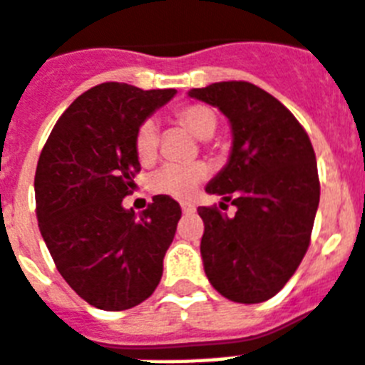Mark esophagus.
Masks as SVG:
<instances>
[{
    "instance_id": "esophagus-1",
    "label": "esophagus",
    "mask_w": 365,
    "mask_h": 365,
    "mask_svg": "<svg viewBox=\"0 0 365 365\" xmlns=\"http://www.w3.org/2000/svg\"><path fill=\"white\" fill-rule=\"evenodd\" d=\"M180 207H182L183 214H193L195 210H197L193 202H189V201H182V202H180Z\"/></svg>"
}]
</instances>
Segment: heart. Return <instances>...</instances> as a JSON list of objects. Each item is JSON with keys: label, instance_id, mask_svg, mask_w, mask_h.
I'll use <instances>...</instances> for the list:
<instances>
[{"label": "heart", "instance_id": "heart-1", "mask_svg": "<svg viewBox=\"0 0 365 365\" xmlns=\"http://www.w3.org/2000/svg\"><path fill=\"white\" fill-rule=\"evenodd\" d=\"M174 120L193 133L195 138H212L218 128V116L212 108L201 103L183 105L174 113ZM158 149V130L153 120L141 122L133 135V151L139 163L149 164L155 160ZM208 170L202 163L191 164H166L158 168L149 180L153 193L170 195V197H189L195 187L207 178Z\"/></svg>", "mask_w": 365, "mask_h": 365}]
</instances>
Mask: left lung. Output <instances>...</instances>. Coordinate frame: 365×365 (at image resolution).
I'll list each match as a JSON object with an SVG mask.
<instances>
[{
    "mask_svg": "<svg viewBox=\"0 0 365 365\" xmlns=\"http://www.w3.org/2000/svg\"><path fill=\"white\" fill-rule=\"evenodd\" d=\"M189 97L218 107L230 120V160L207 185L238 208L199 207L205 222V274L222 297L257 304L272 299L302 262L319 205L316 155L285 105L250 82H216Z\"/></svg>",
    "mask_w": 365,
    "mask_h": 365,
    "instance_id": "obj_1",
    "label": "left lung"
}]
</instances>
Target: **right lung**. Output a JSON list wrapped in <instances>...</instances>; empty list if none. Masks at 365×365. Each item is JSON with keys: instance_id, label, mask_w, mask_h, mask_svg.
<instances>
[{"instance_id": "add662e5", "label": "right lung", "mask_w": 365, "mask_h": 365, "mask_svg": "<svg viewBox=\"0 0 365 365\" xmlns=\"http://www.w3.org/2000/svg\"><path fill=\"white\" fill-rule=\"evenodd\" d=\"M174 96L99 83L66 108L41 149L34 178L41 237L65 282L101 310L138 306L163 277L182 208L155 195L138 216L122 199L141 170L135 130Z\"/></svg>"}]
</instances>
